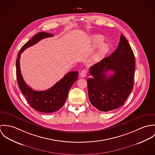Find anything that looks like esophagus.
<instances>
[{
  "label": "esophagus",
  "instance_id": "obj_1",
  "mask_svg": "<svg viewBox=\"0 0 155 155\" xmlns=\"http://www.w3.org/2000/svg\"><path fill=\"white\" fill-rule=\"evenodd\" d=\"M87 70H86L85 69H84V70H81V73H80V76H81V78H85V77H86V76H87Z\"/></svg>",
  "mask_w": 155,
  "mask_h": 155
}]
</instances>
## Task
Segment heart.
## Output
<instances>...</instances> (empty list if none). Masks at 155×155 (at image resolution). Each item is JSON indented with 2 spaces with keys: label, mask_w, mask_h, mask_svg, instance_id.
Listing matches in <instances>:
<instances>
[{
  "label": "heart",
  "mask_w": 155,
  "mask_h": 155,
  "mask_svg": "<svg viewBox=\"0 0 155 155\" xmlns=\"http://www.w3.org/2000/svg\"><path fill=\"white\" fill-rule=\"evenodd\" d=\"M92 39L93 43L94 44L98 45L101 44L103 42L104 37L100 35H95L92 36ZM107 49H108V45L107 44H103L101 45V46L100 48V50L97 55V57L100 58V57H102L106 52Z\"/></svg>",
  "instance_id": "heart-1"
}]
</instances>
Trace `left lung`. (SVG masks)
<instances>
[{"label": "left lung", "mask_w": 155, "mask_h": 155, "mask_svg": "<svg viewBox=\"0 0 155 155\" xmlns=\"http://www.w3.org/2000/svg\"><path fill=\"white\" fill-rule=\"evenodd\" d=\"M135 57L128 41L120 35L117 48L91 67L87 79L89 101L98 110L109 111L124 105L134 86ZM110 70L114 74L108 77Z\"/></svg>", "instance_id": "1"}]
</instances>
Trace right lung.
<instances>
[{"mask_svg": "<svg viewBox=\"0 0 155 155\" xmlns=\"http://www.w3.org/2000/svg\"><path fill=\"white\" fill-rule=\"evenodd\" d=\"M46 32H39L21 48L16 61V74L18 84L22 94L30 106L36 110L42 113H52L60 109L65 103L69 90L78 78V71H70L52 87L43 91H35L24 82L20 66V60L22 52L27 48L36 44L41 40L53 36Z\"/></svg>", "mask_w": 155, "mask_h": 155, "instance_id": "add662e5", "label": "right lung"}]
</instances>
